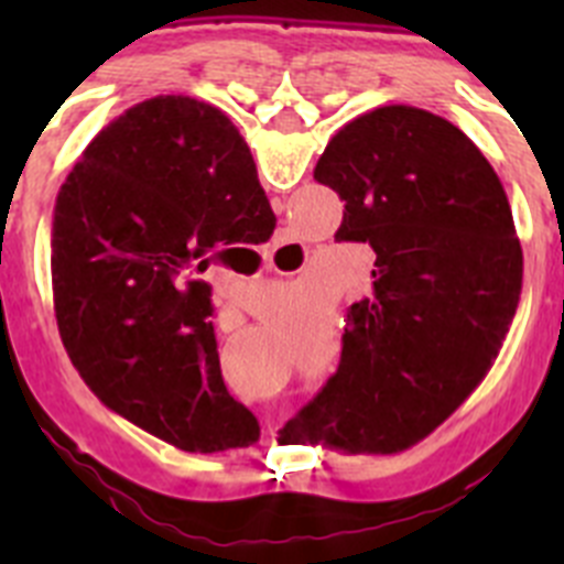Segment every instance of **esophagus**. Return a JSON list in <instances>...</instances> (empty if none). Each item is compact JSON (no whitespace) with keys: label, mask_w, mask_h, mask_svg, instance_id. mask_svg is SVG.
I'll use <instances>...</instances> for the list:
<instances>
[{"label":"esophagus","mask_w":564,"mask_h":564,"mask_svg":"<svg viewBox=\"0 0 564 564\" xmlns=\"http://www.w3.org/2000/svg\"><path fill=\"white\" fill-rule=\"evenodd\" d=\"M282 246H285V242H279V246H276V248H282Z\"/></svg>","instance_id":"esophagus-1"}]
</instances>
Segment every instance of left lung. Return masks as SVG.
Masks as SVG:
<instances>
[{
	"label": "left lung",
	"mask_w": 564,
	"mask_h": 564,
	"mask_svg": "<svg viewBox=\"0 0 564 564\" xmlns=\"http://www.w3.org/2000/svg\"><path fill=\"white\" fill-rule=\"evenodd\" d=\"M313 177L344 200L338 242H367L376 262L336 376L285 430L392 455L441 426L500 352L522 288L514 217L480 149L403 104L338 129Z\"/></svg>",
	"instance_id": "8db88e82"
}]
</instances>
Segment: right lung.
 Segmentation results:
<instances>
[{
	"label": "right lung",
	"mask_w": 564,
	"mask_h": 564,
	"mask_svg": "<svg viewBox=\"0 0 564 564\" xmlns=\"http://www.w3.org/2000/svg\"><path fill=\"white\" fill-rule=\"evenodd\" d=\"M273 226L251 149L217 107L158 96L107 123L58 188L50 239L58 333L89 390L183 452L259 441L223 383L200 273Z\"/></svg>",
	"instance_id": "1"
}]
</instances>
